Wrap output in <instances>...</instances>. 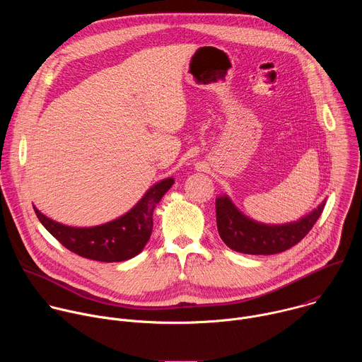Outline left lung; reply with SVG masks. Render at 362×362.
I'll use <instances>...</instances> for the list:
<instances>
[{
  "label": "left lung",
  "instance_id": "left-lung-1",
  "mask_svg": "<svg viewBox=\"0 0 362 362\" xmlns=\"http://www.w3.org/2000/svg\"><path fill=\"white\" fill-rule=\"evenodd\" d=\"M324 206L325 200L299 221L268 225L243 215L229 196L223 194L216 197L218 232L232 250L247 255H274L300 242L321 216Z\"/></svg>",
  "mask_w": 362,
  "mask_h": 362
}]
</instances>
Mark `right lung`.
I'll list each match as a JSON object with an SVG mask.
<instances>
[{"label": "right lung", "instance_id": "obj_1", "mask_svg": "<svg viewBox=\"0 0 362 362\" xmlns=\"http://www.w3.org/2000/svg\"><path fill=\"white\" fill-rule=\"evenodd\" d=\"M175 183L173 177L153 185L136 206L123 216L90 228H76L59 223L34 211L42 226L69 250L100 262H122L139 255L153 230V212L165 193Z\"/></svg>", "mask_w": 362, "mask_h": 362}]
</instances>
